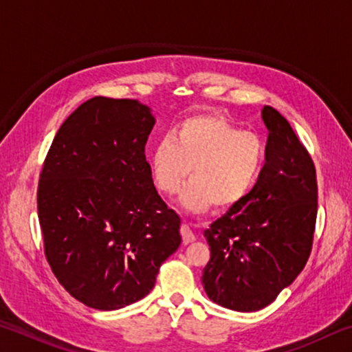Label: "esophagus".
Wrapping results in <instances>:
<instances>
[{
	"instance_id": "1",
	"label": "esophagus",
	"mask_w": 352,
	"mask_h": 352,
	"mask_svg": "<svg viewBox=\"0 0 352 352\" xmlns=\"http://www.w3.org/2000/svg\"><path fill=\"white\" fill-rule=\"evenodd\" d=\"M182 236H183V242L184 243H190V242H194L195 239H197V237H195V234L192 233V230L189 228V225H182Z\"/></svg>"
}]
</instances>
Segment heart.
Segmentation results:
<instances>
[{"label": "heart", "instance_id": "1", "mask_svg": "<svg viewBox=\"0 0 352 352\" xmlns=\"http://www.w3.org/2000/svg\"><path fill=\"white\" fill-rule=\"evenodd\" d=\"M265 162L258 135L241 132L217 115L184 119L153 146L148 155L153 183L160 192L180 194V205L194 214L230 211L252 192Z\"/></svg>", "mask_w": 352, "mask_h": 352}]
</instances>
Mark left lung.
<instances>
[{
	"instance_id": "8db88e82",
	"label": "left lung",
	"mask_w": 352,
	"mask_h": 352,
	"mask_svg": "<svg viewBox=\"0 0 352 352\" xmlns=\"http://www.w3.org/2000/svg\"><path fill=\"white\" fill-rule=\"evenodd\" d=\"M269 138L265 164L248 197L205 230L211 250L201 276L208 298L256 312L295 281L311 254L317 219L312 158L281 113L261 110Z\"/></svg>"
}]
</instances>
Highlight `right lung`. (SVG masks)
<instances>
[{
	"label": "right lung",
	"instance_id": "add662e5",
	"mask_svg": "<svg viewBox=\"0 0 352 352\" xmlns=\"http://www.w3.org/2000/svg\"><path fill=\"white\" fill-rule=\"evenodd\" d=\"M147 105L96 96L58 129L37 192L45 254L71 296L116 311L153 289L182 243L180 216L153 186Z\"/></svg>",
	"mask_w": 352,
	"mask_h": 352
}]
</instances>
